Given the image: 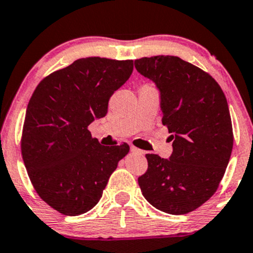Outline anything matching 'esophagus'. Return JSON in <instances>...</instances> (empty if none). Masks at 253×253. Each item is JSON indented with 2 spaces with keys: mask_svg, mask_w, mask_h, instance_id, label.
I'll use <instances>...</instances> for the list:
<instances>
[{
  "mask_svg": "<svg viewBox=\"0 0 253 253\" xmlns=\"http://www.w3.org/2000/svg\"><path fill=\"white\" fill-rule=\"evenodd\" d=\"M130 152H132V153H134V154H139V156H142V154L145 153L144 151L139 150V148L135 147V146H130Z\"/></svg>",
  "mask_w": 253,
  "mask_h": 253,
  "instance_id": "34e87169",
  "label": "esophagus"
}]
</instances>
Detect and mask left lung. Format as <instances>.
Segmentation results:
<instances>
[{
  "mask_svg": "<svg viewBox=\"0 0 253 253\" xmlns=\"http://www.w3.org/2000/svg\"><path fill=\"white\" fill-rule=\"evenodd\" d=\"M134 65L159 89L163 124L173 140L169 159L146 154L139 186L156 209L186 214L213 196L229 164L233 132L226 97L209 73L178 56L141 57Z\"/></svg>",
  "mask_w": 253,
  "mask_h": 253,
  "instance_id": "8db88e82",
  "label": "left lung"
}]
</instances>
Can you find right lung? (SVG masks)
I'll use <instances>...</instances> for the list:
<instances>
[{
    "label": "right lung",
    "instance_id": "add662e5",
    "mask_svg": "<svg viewBox=\"0 0 253 253\" xmlns=\"http://www.w3.org/2000/svg\"><path fill=\"white\" fill-rule=\"evenodd\" d=\"M132 60L79 59L36 87L24 118L21 152L36 193L65 215L99 203L109 176L129 152L102 146L88 126L107 114L109 97L128 80Z\"/></svg>",
    "mask_w": 253,
    "mask_h": 253
}]
</instances>
